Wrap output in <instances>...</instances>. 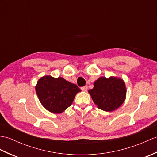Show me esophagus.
<instances>
[{
  "mask_svg": "<svg viewBox=\"0 0 157 157\" xmlns=\"http://www.w3.org/2000/svg\"><path fill=\"white\" fill-rule=\"evenodd\" d=\"M82 90L83 91V92H86V91L87 90V86H85L83 87H82Z\"/></svg>",
  "mask_w": 157,
  "mask_h": 157,
  "instance_id": "esophagus-1",
  "label": "esophagus"
}]
</instances>
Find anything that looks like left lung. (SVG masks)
I'll use <instances>...</instances> for the list:
<instances>
[{"mask_svg":"<svg viewBox=\"0 0 157 157\" xmlns=\"http://www.w3.org/2000/svg\"><path fill=\"white\" fill-rule=\"evenodd\" d=\"M94 102L100 110L112 112L118 108L125 100L126 90L122 79L115 77H101L88 91Z\"/></svg>","mask_w":157,"mask_h":157,"instance_id":"1","label":"left lung"}]
</instances>
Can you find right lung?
I'll use <instances>...</instances> for the list:
<instances>
[{
	"label": "right lung",
	"instance_id": "1",
	"mask_svg": "<svg viewBox=\"0 0 157 157\" xmlns=\"http://www.w3.org/2000/svg\"><path fill=\"white\" fill-rule=\"evenodd\" d=\"M39 99L47 110L59 114L70 107L76 94L81 92L77 85L63 78L46 75L39 79L35 87Z\"/></svg>",
	"mask_w": 157,
	"mask_h": 157
}]
</instances>
